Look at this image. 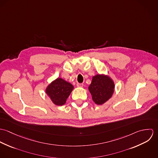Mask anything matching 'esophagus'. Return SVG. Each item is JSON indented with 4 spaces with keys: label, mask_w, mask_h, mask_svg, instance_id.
<instances>
[{
    "label": "esophagus",
    "mask_w": 158,
    "mask_h": 158,
    "mask_svg": "<svg viewBox=\"0 0 158 158\" xmlns=\"http://www.w3.org/2000/svg\"><path fill=\"white\" fill-rule=\"evenodd\" d=\"M77 86L78 87V88H82V87L83 86V83H77Z\"/></svg>",
    "instance_id": "esophagus-1"
}]
</instances>
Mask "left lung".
I'll return each instance as SVG.
<instances>
[{
  "mask_svg": "<svg viewBox=\"0 0 158 158\" xmlns=\"http://www.w3.org/2000/svg\"><path fill=\"white\" fill-rule=\"evenodd\" d=\"M114 89L113 80L103 75H97L92 78L89 90L93 101L97 105H102L112 96Z\"/></svg>",
  "mask_w": 158,
  "mask_h": 158,
  "instance_id": "1",
  "label": "left lung"
}]
</instances>
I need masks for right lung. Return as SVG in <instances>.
<instances>
[{"instance_id": "add662e5", "label": "right lung", "mask_w": 158, "mask_h": 158, "mask_svg": "<svg viewBox=\"0 0 158 158\" xmlns=\"http://www.w3.org/2000/svg\"><path fill=\"white\" fill-rule=\"evenodd\" d=\"M73 88L70 83L58 78L47 86L45 92L54 104L61 106L65 104Z\"/></svg>"}]
</instances>
